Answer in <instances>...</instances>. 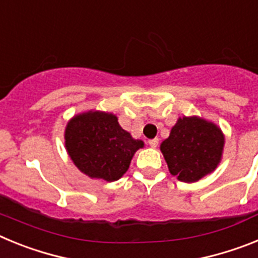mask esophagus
Instances as JSON below:
<instances>
[{"mask_svg": "<svg viewBox=\"0 0 258 258\" xmlns=\"http://www.w3.org/2000/svg\"><path fill=\"white\" fill-rule=\"evenodd\" d=\"M149 145L151 146L152 149H155V147H157V145H159V140H157V138H154V140H150L149 141Z\"/></svg>", "mask_w": 258, "mask_h": 258, "instance_id": "1", "label": "esophagus"}]
</instances>
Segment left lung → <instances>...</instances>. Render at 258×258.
Listing matches in <instances>:
<instances>
[{
  "instance_id": "obj_1",
  "label": "left lung",
  "mask_w": 258,
  "mask_h": 258,
  "mask_svg": "<svg viewBox=\"0 0 258 258\" xmlns=\"http://www.w3.org/2000/svg\"><path fill=\"white\" fill-rule=\"evenodd\" d=\"M223 136L200 117L179 118L160 146L169 172L182 182H197L213 172L221 160Z\"/></svg>"
}]
</instances>
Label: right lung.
<instances>
[{"mask_svg": "<svg viewBox=\"0 0 258 258\" xmlns=\"http://www.w3.org/2000/svg\"><path fill=\"white\" fill-rule=\"evenodd\" d=\"M66 147L75 165L92 178L118 179L143 142L133 140L112 113L90 111L74 117L66 127Z\"/></svg>", "mask_w": 258, "mask_h": 258, "instance_id": "1", "label": "right lung"}]
</instances>
